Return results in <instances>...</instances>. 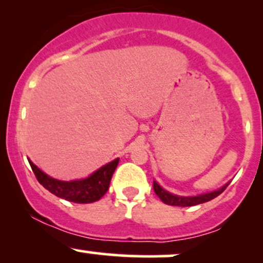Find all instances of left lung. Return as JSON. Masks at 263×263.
<instances>
[{
    "mask_svg": "<svg viewBox=\"0 0 263 263\" xmlns=\"http://www.w3.org/2000/svg\"><path fill=\"white\" fill-rule=\"evenodd\" d=\"M228 185L229 184H225L222 188H220L218 190H214V192L211 193H205V194L195 195V197H179V195L171 194L170 192L163 189L156 180L153 182V189H155V193L158 195L159 199H161L164 204L173 205V206H193V205L206 203V201L213 200L214 198H216L218 195L221 194Z\"/></svg>",
    "mask_w": 263,
    "mask_h": 263,
    "instance_id": "left-lung-1",
    "label": "left lung"
}]
</instances>
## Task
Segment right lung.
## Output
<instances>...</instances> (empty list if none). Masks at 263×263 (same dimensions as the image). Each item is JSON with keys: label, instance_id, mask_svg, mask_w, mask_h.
Instances as JSON below:
<instances>
[{"label": "right lung", "instance_id": "1", "mask_svg": "<svg viewBox=\"0 0 263 263\" xmlns=\"http://www.w3.org/2000/svg\"><path fill=\"white\" fill-rule=\"evenodd\" d=\"M31 168L34 173L35 178L45 189L57 197L65 199L68 201L79 204H89L98 201L104 197L110 186L111 178L117 164L119 158L107 163L100 170L93 172L90 177L80 180H71V182H64V180L54 179V178L47 176L44 172H42L35 164L29 161Z\"/></svg>", "mask_w": 263, "mask_h": 263}]
</instances>
